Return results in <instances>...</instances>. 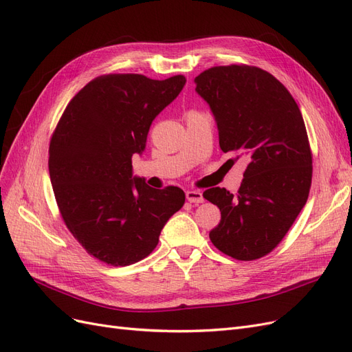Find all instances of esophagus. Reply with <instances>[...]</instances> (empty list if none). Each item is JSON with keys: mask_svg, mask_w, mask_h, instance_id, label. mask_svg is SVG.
<instances>
[{"mask_svg": "<svg viewBox=\"0 0 352 352\" xmlns=\"http://www.w3.org/2000/svg\"><path fill=\"white\" fill-rule=\"evenodd\" d=\"M186 199L192 202V204H201L204 201V197H202V192H199V190H188Z\"/></svg>", "mask_w": 352, "mask_h": 352, "instance_id": "34e87169", "label": "esophagus"}]
</instances>
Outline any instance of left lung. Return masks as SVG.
Masks as SVG:
<instances>
[{"instance_id": "obj_1", "label": "left lung", "mask_w": 352, "mask_h": 352, "mask_svg": "<svg viewBox=\"0 0 352 352\" xmlns=\"http://www.w3.org/2000/svg\"><path fill=\"white\" fill-rule=\"evenodd\" d=\"M195 85L214 116L221 151L248 162L236 195L225 188L202 194L221 212L210 239L232 258L257 260L278 247L310 194L313 158L301 111L258 67H211Z\"/></svg>"}]
</instances>
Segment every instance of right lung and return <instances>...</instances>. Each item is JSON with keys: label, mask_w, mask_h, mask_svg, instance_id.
Wrapping results in <instances>:
<instances>
[{"label": "right lung", "mask_w": 352, "mask_h": 352, "mask_svg": "<svg viewBox=\"0 0 352 352\" xmlns=\"http://www.w3.org/2000/svg\"><path fill=\"white\" fill-rule=\"evenodd\" d=\"M186 83L177 74H104L67 104L50 142V179L61 217L88 254L110 265L141 261L185 204L177 186L150 188L133 176L155 117Z\"/></svg>", "instance_id": "right-lung-1"}]
</instances>
